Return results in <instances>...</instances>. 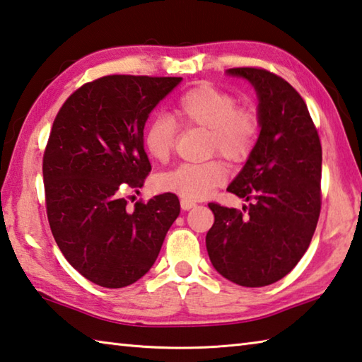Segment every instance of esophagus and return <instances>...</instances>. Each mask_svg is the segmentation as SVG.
I'll return each instance as SVG.
<instances>
[{
	"mask_svg": "<svg viewBox=\"0 0 362 362\" xmlns=\"http://www.w3.org/2000/svg\"><path fill=\"white\" fill-rule=\"evenodd\" d=\"M180 204H181V208L184 211H189V209H192V208L197 206V203L194 200H189V199H181Z\"/></svg>",
	"mask_w": 362,
	"mask_h": 362,
	"instance_id": "34e87169",
	"label": "esophagus"
}]
</instances>
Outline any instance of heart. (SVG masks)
<instances>
[{"instance_id":"b5f03b06","label":"heart","mask_w":362,"mask_h":362,"mask_svg":"<svg viewBox=\"0 0 362 362\" xmlns=\"http://www.w3.org/2000/svg\"><path fill=\"white\" fill-rule=\"evenodd\" d=\"M173 115L182 126L209 131V151L230 162H244L254 151L260 134V119L249 108L238 107V99L213 85H197L175 100ZM175 121L156 115L148 122L143 145L154 160L165 162L176 141ZM227 167L221 160L182 163L158 180V187L189 200H200L227 181Z\"/></svg>"}]
</instances>
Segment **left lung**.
<instances>
[{
	"instance_id": "1",
	"label": "left lung",
	"mask_w": 362,
	"mask_h": 362,
	"mask_svg": "<svg viewBox=\"0 0 362 362\" xmlns=\"http://www.w3.org/2000/svg\"><path fill=\"white\" fill-rule=\"evenodd\" d=\"M258 96L260 135L227 187L243 211L209 203L206 249L216 271L241 287H264L295 268L322 209V143L308 105L287 80L262 67H233Z\"/></svg>"
}]
</instances>
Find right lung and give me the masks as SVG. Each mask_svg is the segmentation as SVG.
<instances>
[{
  "label": "right lung",
  "instance_id": "obj_1",
  "mask_svg": "<svg viewBox=\"0 0 362 362\" xmlns=\"http://www.w3.org/2000/svg\"><path fill=\"white\" fill-rule=\"evenodd\" d=\"M181 77L105 75L74 91L47 141L42 175L54 241L81 276L105 288L137 282L180 216L172 192L127 211L121 192L151 172L143 129Z\"/></svg>",
  "mask_w": 362,
  "mask_h": 362
}]
</instances>
